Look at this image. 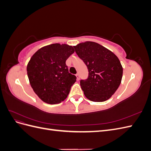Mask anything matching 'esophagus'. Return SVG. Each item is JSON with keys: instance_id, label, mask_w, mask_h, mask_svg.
<instances>
[{"instance_id": "esophagus-1", "label": "esophagus", "mask_w": 151, "mask_h": 151, "mask_svg": "<svg viewBox=\"0 0 151 151\" xmlns=\"http://www.w3.org/2000/svg\"><path fill=\"white\" fill-rule=\"evenodd\" d=\"M76 76L77 77V81H79V78H80V76L79 74H76Z\"/></svg>"}]
</instances>
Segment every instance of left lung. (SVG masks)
<instances>
[{"instance_id":"1","label":"left lung","mask_w":151,"mask_h":151,"mask_svg":"<svg viewBox=\"0 0 151 151\" xmlns=\"http://www.w3.org/2000/svg\"><path fill=\"white\" fill-rule=\"evenodd\" d=\"M74 48L88 67V78L80 81L86 97L94 102L108 99L121 83L123 68L119 59L110 50L95 42L81 43Z\"/></svg>"}]
</instances>
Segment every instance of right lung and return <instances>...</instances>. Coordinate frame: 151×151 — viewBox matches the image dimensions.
<instances>
[{
    "label": "right lung",
    "instance_id": "obj_1",
    "mask_svg": "<svg viewBox=\"0 0 151 151\" xmlns=\"http://www.w3.org/2000/svg\"><path fill=\"white\" fill-rule=\"evenodd\" d=\"M74 52L72 46L55 43L40 48L31 58L27 66L28 79L44 102L58 104L67 97L77 77L68 72L65 62Z\"/></svg>",
    "mask_w": 151,
    "mask_h": 151
}]
</instances>
